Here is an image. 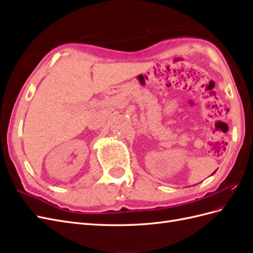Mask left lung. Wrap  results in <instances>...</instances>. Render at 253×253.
I'll return each mask as SVG.
<instances>
[{
	"label": "left lung",
	"instance_id": "1",
	"mask_svg": "<svg viewBox=\"0 0 253 253\" xmlns=\"http://www.w3.org/2000/svg\"><path fill=\"white\" fill-rule=\"evenodd\" d=\"M215 172H216V171H215ZM215 172H214V173H215ZM214 173H213V174H214Z\"/></svg>",
	"mask_w": 253,
	"mask_h": 253
}]
</instances>
